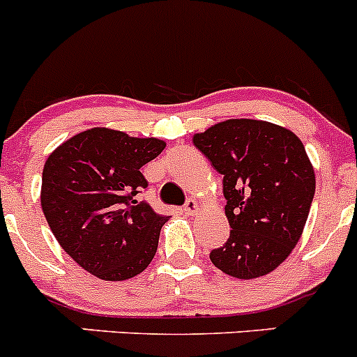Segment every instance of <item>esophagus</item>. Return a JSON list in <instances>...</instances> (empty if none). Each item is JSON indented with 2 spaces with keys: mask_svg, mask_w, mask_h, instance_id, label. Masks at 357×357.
I'll return each mask as SVG.
<instances>
[{
  "mask_svg": "<svg viewBox=\"0 0 357 357\" xmlns=\"http://www.w3.org/2000/svg\"><path fill=\"white\" fill-rule=\"evenodd\" d=\"M199 212V205L196 199H188V203L184 205V213L185 215H196Z\"/></svg>",
  "mask_w": 357,
  "mask_h": 357,
  "instance_id": "esophagus-1",
  "label": "esophagus"
}]
</instances>
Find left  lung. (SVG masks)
Wrapping results in <instances>:
<instances>
[{
    "instance_id": "left-lung-1",
    "label": "left lung",
    "mask_w": 357,
    "mask_h": 357,
    "mask_svg": "<svg viewBox=\"0 0 357 357\" xmlns=\"http://www.w3.org/2000/svg\"><path fill=\"white\" fill-rule=\"evenodd\" d=\"M192 144L224 176L231 231L210 261L235 278H257L296 247L315 192L303 144L282 126L229 119L196 133Z\"/></svg>"
}]
</instances>
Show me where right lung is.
I'll return each instance as SVG.
<instances>
[{"label": "right lung", "mask_w": 357, "mask_h": 357, "mask_svg": "<svg viewBox=\"0 0 357 357\" xmlns=\"http://www.w3.org/2000/svg\"><path fill=\"white\" fill-rule=\"evenodd\" d=\"M166 144L93 128L47 158L42 210L64 252L103 280H128L154 259L162 224L137 195L147 188L140 168Z\"/></svg>", "instance_id": "1"}]
</instances>
